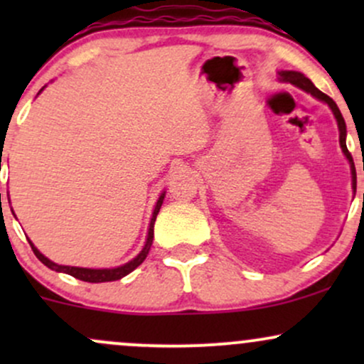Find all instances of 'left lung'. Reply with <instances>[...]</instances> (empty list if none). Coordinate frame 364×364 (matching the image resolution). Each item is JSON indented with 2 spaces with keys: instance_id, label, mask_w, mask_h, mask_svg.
I'll return each instance as SVG.
<instances>
[{
  "instance_id": "left-lung-1",
  "label": "left lung",
  "mask_w": 364,
  "mask_h": 364,
  "mask_svg": "<svg viewBox=\"0 0 364 364\" xmlns=\"http://www.w3.org/2000/svg\"><path fill=\"white\" fill-rule=\"evenodd\" d=\"M277 75H279L277 78L281 82H287V83H292V85L299 87V89H301V90L308 92V94H311L315 99H318V101L327 104L330 109H332L333 118H336L337 127H339V144H341V149H342V152H344V156L349 161V166H350V176H353V190L356 191V171H354L353 157H350V154H349V150H348V145H346V135H348V132H346V121H344V118H342V114H341L339 107H337V104L333 102L327 94H323V92L316 89V87L313 85V82L310 80V78L304 77L303 73L292 72V70H281V72H277Z\"/></svg>"
}]
</instances>
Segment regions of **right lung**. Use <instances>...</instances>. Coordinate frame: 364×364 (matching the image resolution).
<instances>
[{
    "label": "right lung",
    "instance_id": "obj_1",
    "mask_svg": "<svg viewBox=\"0 0 364 364\" xmlns=\"http://www.w3.org/2000/svg\"><path fill=\"white\" fill-rule=\"evenodd\" d=\"M43 90H44V87H43V89H41V92H43ZM41 92H39V94H41ZM164 196H166V191H162V193L159 195L156 205H154V212H152V217H150V224H149V231H147V240H145V245H144V248H141V252L136 255V257L133 258V260L127 262V263H124V265L114 267V269H85V267L60 265V263H54L53 260H49L48 257H44V255L36 248L34 243H32L31 240H28V243H31L32 252L36 253V257L39 258V260L43 262L46 267H49V269H51V270H56V272L68 274V275H72V277L80 279V281H85V282L119 281L121 277H124V275H128L129 272H133V270H135L136 267H139L140 263L144 262L145 258H147V255L150 252V246H152V241H154V224H156L157 214H159V210H161L162 202H164Z\"/></svg>",
    "mask_w": 364,
    "mask_h": 364
}]
</instances>
